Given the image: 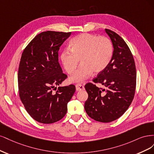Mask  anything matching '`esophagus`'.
<instances>
[{
  "mask_svg": "<svg viewBox=\"0 0 154 154\" xmlns=\"http://www.w3.org/2000/svg\"><path fill=\"white\" fill-rule=\"evenodd\" d=\"M75 88H76V90L78 91H81V90H84V86H82V84H77L75 85Z\"/></svg>",
  "mask_w": 154,
  "mask_h": 154,
  "instance_id": "obj_1",
  "label": "esophagus"
}]
</instances>
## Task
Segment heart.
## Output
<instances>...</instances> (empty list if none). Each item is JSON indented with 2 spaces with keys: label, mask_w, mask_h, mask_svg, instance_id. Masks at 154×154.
Wrapping results in <instances>:
<instances>
[{
  "label": "heart",
  "mask_w": 154,
  "mask_h": 154,
  "mask_svg": "<svg viewBox=\"0 0 154 154\" xmlns=\"http://www.w3.org/2000/svg\"><path fill=\"white\" fill-rule=\"evenodd\" d=\"M70 50L63 51L60 59L64 70L71 74L76 69L80 60L81 65L69 80L81 82L90 76L93 72L98 74L109 64L112 57L113 46L109 38L83 33L73 38Z\"/></svg>",
  "instance_id": "b5f03b06"
}]
</instances>
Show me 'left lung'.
<instances>
[{
    "label": "left lung",
    "instance_id": "1",
    "mask_svg": "<svg viewBox=\"0 0 154 154\" xmlns=\"http://www.w3.org/2000/svg\"><path fill=\"white\" fill-rule=\"evenodd\" d=\"M113 45L109 64L93 79L102 88L88 83L85 89L88 98L84 104L88 115L93 120L109 123L122 116L134 97L136 70L134 57L127 43L118 34L106 29Z\"/></svg>",
    "mask_w": 154,
    "mask_h": 154
}]
</instances>
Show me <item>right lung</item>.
<instances>
[{"label":"right lung","mask_w":154,"mask_h":154,"mask_svg":"<svg viewBox=\"0 0 154 154\" xmlns=\"http://www.w3.org/2000/svg\"><path fill=\"white\" fill-rule=\"evenodd\" d=\"M70 35L71 32H41L22 54L18 73L19 96L29 115L39 123L61 120L75 91L73 84L59 86L53 91L67 77L58 62V51Z\"/></svg>","instance_id":"right-lung-1"}]
</instances>
